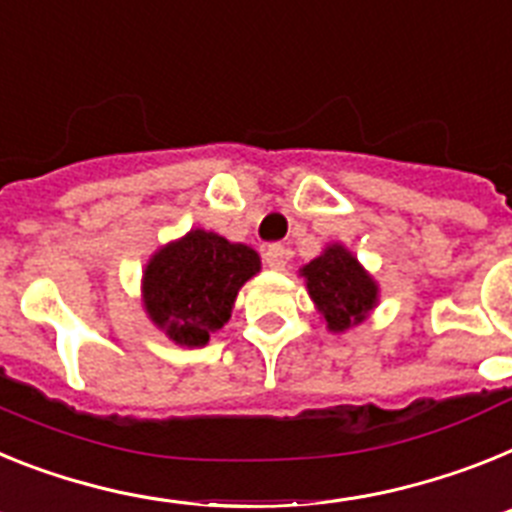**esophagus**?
<instances>
[{
	"label": "esophagus",
	"mask_w": 512,
	"mask_h": 512,
	"mask_svg": "<svg viewBox=\"0 0 512 512\" xmlns=\"http://www.w3.org/2000/svg\"><path fill=\"white\" fill-rule=\"evenodd\" d=\"M288 257H291V252H288L283 244H268V250H265V262H268V268L273 270H286Z\"/></svg>",
	"instance_id": "obj_1"
}]
</instances>
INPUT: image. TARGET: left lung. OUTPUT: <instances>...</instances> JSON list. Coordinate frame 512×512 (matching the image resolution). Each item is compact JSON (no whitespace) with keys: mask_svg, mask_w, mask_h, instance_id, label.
Listing matches in <instances>:
<instances>
[{"mask_svg":"<svg viewBox=\"0 0 512 512\" xmlns=\"http://www.w3.org/2000/svg\"><path fill=\"white\" fill-rule=\"evenodd\" d=\"M311 301L330 332H345L368 317L379 301V286L342 244H330L301 268Z\"/></svg>","mask_w":512,"mask_h":512,"instance_id":"left-lung-1","label":"left lung"}]
</instances>
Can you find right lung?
<instances>
[{
	"label": "right lung",
	"instance_id": "1",
	"mask_svg": "<svg viewBox=\"0 0 512 512\" xmlns=\"http://www.w3.org/2000/svg\"><path fill=\"white\" fill-rule=\"evenodd\" d=\"M255 273L252 247L193 229L151 255L141 286L146 314L177 345L201 348L229 322L239 288Z\"/></svg>",
	"mask_w": 512,
	"mask_h": 512
}]
</instances>
